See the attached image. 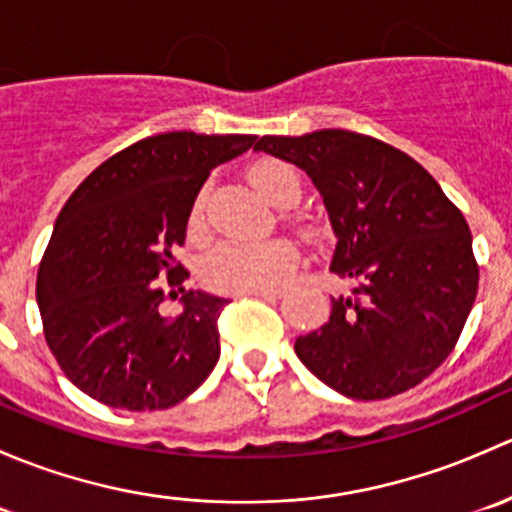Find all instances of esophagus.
<instances>
[{
  "mask_svg": "<svg viewBox=\"0 0 512 512\" xmlns=\"http://www.w3.org/2000/svg\"><path fill=\"white\" fill-rule=\"evenodd\" d=\"M252 297H262V299H280L282 289H265V292H250Z\"/></svg>",
  "mask_w": 512,
  "mask_h": 512,
  "instance_id": "34e87169",
  "label": "esophagus"
}]
</instances>
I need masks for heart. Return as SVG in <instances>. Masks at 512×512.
Returning <instances> with one entry per match:
<instances>
[{"label": "heart", "mask_w": 512, "mask_h": 512, "mask_svg": "<svg viewBox=\"0 0 512 512\" xmlns=\"http://www.w3.org/2000/svg\"><path fill=\"white\" fill-rule=\"evenodd\" d=\"M255 188L277 208H289L299 200L302 185L292 165L280 160H265L250 173ZM190 230H203V198L190 215ZM297 267V250L285 240L267 242H223L203 262V277L220 292L247 294L277 289L292 277Z\"/></svg>", "instance_id": "b5f03b06"}]
</instances>
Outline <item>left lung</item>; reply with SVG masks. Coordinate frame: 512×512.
Here are the masks:
<instances>
[{"label": "left lung", "mask_w": 512, "mask_h": 512, "mask_svg": "<svg viewBox=\"0 0 512 512\" xmlns=\"http://www.w3.org/2000/svg\"><path fill=\"white\" fill-rule=\"evenodd\" d=\"M255 151L309 175L337 237L329 270L354 280L294 354L356 401L421 384L453 352L476 302L478 265L461 210L414 158L361 133L262 136Z\"/></svg>", "instance_id": "8db88e82"}]
</instances>
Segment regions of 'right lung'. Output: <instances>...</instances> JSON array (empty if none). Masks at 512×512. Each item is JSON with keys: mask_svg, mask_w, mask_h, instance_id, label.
<instances>
[{"mask_svg": "<svg viewBox=\"0 0 512 512\" xmlns=\"http://www.w3.org/2000/svg\"><path fill=\"white\" fill-rule=\"evenodd\" d=\"M252 143L245 133L143 138L98 165L66 200L39 265L36 302L46 344L76 389L111 409L156 411L208 379L227 299L180 289L175 319L160 304L178 297L188 277L173 250L185 242L210 170Z\"/></svg>", "mask_w": 512, "mask_h": 512, "instance_id": "obj_1", "label": "right lung"}]
</instances>
